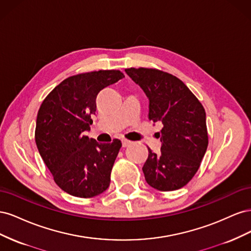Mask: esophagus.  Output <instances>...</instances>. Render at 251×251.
<instances>
[{
    "mask_svg": "<svg viewBox=\"0 0 251 251\" xmlns=\"http://www.w3.org/2000/svg\"><path fill=\"white\" fill-rule=\"evenodd\" d=\"M132 142L130 141V140H126V139H123V147L124 148H126V147H128L130 146Z\"/></svg>",
    "mask_w": 251,
    "mask_h": 251,
    "instance_id": "34e87169",
    "label": "esophagus"
}]
</instances>
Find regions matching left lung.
Wrapping results in <instances>:
<instances>
[{"label":"left lung","mask_w":251,"mask_h":251,"mask_svg":"<svg viewBox=\"0 0 251 251\" xmlns=\"http://www.w3.org/2000/svg\"><path fill=\"white\" fill-rule=\"evenodd\" d=\"M130 76L149 98V119L160 121V153L149 148L142 171L148 184L161 192L186 185L198 171L208 146L206 114L184 82L149 68H128Z\"/></svg>","instance_id":"left-lung-1"}]
</instances>
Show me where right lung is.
<instances>
[{
  "label": "right lung",
  "mask_w": 251,
  "mask_h": 251,
  "mask_svg": "<svg viewBox=\"0 0 251 251\" xmlns=\"http://www.w3.org/2000/svg\"><path fill=\"white\" fill-rule=\"evenodd\" d=\"M125 75L100 70L73 75L45 98L37 113L35 143L55 183L79 198H92L110 185L111 171L121 141L98 143L83 132L90 130L96 97Z\"/></svg>",
  "instance_id": "1"
}]
</instances>
